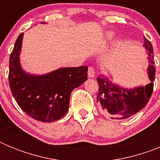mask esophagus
Here are the masks:
<instances>
[{
	"instance_id": "esophagus-1",
	"label": "esophagus",
	"mask_w": 160,
	"mask_h": 160,
	"mask_svg": "<svg viewBox=\"0 0 160 160\" xmlns=\"http://www.w3.org/2000/svg\"><path fill=\"white\" fill-rule=\"evenodd\" d=\"M95 76V72H94V68L90 66L88 69V77L89 78H94Z\"/></svg>"
}]
</instances>
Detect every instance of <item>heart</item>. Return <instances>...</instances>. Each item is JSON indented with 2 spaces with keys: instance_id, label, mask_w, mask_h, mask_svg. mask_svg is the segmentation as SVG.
Segmentation results:
<instances>
[{
  "instance_id": "1",
  "label": "heart",
  "mask_w": 160,
  "mask_h": 160,
  "mask_svg": "<svg viewBox=\"0 0 160 160\" xmlns=\"http://www.w3.org/2000/svg\"><path fill=\"white\" fill-rule=\"evenodd\" d=\"M114 38H115V33L112 31H109V32H106L104 40H105V42H109V41L113 40Z\"/></svg>"
}]
</instances>
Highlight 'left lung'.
I'll return each mask as SVG.
<instances>
[{
  "mask_svg": "<svg viewBox=\"0 0 160 160\" xmlns=\"http://www.w3.org/2000/svg\"><path fill=\"white\" fill-rule=\"evenodd\" d=\"M143 43L149 61L148 74L150 83L145 87L128 89L114 84L107 76L103 74L97 78L99 87L97 101L99 102L103 113L113 119H125L135 114L145 107L152 96L155 76L153 47L145 37Z\"/></svg>",
  "mask_w": 160,
  "mask_h": 160,
  "instance_id": "1",
  "label": "left lung"
}]
</instances>
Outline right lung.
<instances>
[{
  "label": "right lung",
  "mask_w": 160,
  "mask_h": 160,
  "mask_svg": "<svg viewBox=\"0 0 160 160\" xmlns=\"http://www.w3.org/2000/svg\"><path fill=\"white\" fill-rule=\"evenodd\" d=\"M23 36V32L18 36L9 58L11 92L18 106L31 118L44 122L57 121L67 113L73 89L87 80L88 67L59 68L42 75L26 73L20 62Z\"/></svg>",
  "instance_id": "obj_1"
}]
</instances>
